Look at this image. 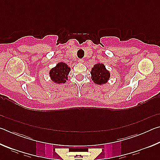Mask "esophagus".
<instances>
[{"mask_svg": "<svg viewBox=\"0 0 160 160\" xmlns=\"http://www.w3.org/2000/svg\"><path fill=\"white\" fill-rule=\"evenodd\" d=\"M78 62H79V63H82L84 61H83V59H79V60H78Z\"/></svg>", "mask_w": 160, "mask_h": 160, "instance_id": "obj_1", "label": "esophagus"}]
</instances>
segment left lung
<instances>
[{
	"instance_id": "left-lung-1",
	"label": "left lung",
	"mask_w": 160,
	"mask_h": 160,
	"mask_svg": "<svg viewBox=\"0 0 160 160\" xmlns=\"http://www.w3.org/2000/svg\"><path fill=\"white\" fill-rule=\"evenodd\" d=\"M90 74L93 82L99 85L107 84L111 76L110 72L106 68L104 64L99 62L92 68Z\"/></svg>"
}]
</instances>
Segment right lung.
<instances>
[{
	"label": "right lung",
	"instance_id": "add662e5",
	"mask_svg": "<svg viewBox=\"0 0 160 160\" xmlns=\"http://www.w3.org/2000/svg\"><path fill=\"white\" fill-rule=\"evenodd\" d=\"M70 71V68L68 65L65 63L64 62L61 61L56 64L49 70V77L53 83L64 84L68 80V75Z\"/></svg>",
	"mask_w": 160,
	"mask_h": 160
}]
</instances>
